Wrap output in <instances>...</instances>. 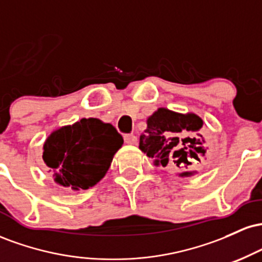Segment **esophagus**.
<instances>
[{"mask_svg": "<svg viewBox=\"0 0 262 262\" xmlns=\"http://www.w3.org/2000/svg\"><path fill=\"white\" fill-rule=\"evenodd\" d=\"M124 141L127 144H137L138 138L134 134H125L124 135Z\"/></svg>", "mask_w": 262, "mask_h": 262, "instance_id": "34e87169", "label": "esophagus"}]
</instances>
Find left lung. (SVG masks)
Masks as SVG:
<instances>
[{"mask_svg": "<svg viewBox=\"0 0 262 262\" xmlns=\"http://www.w3.org/2000/svg\"><path fill=\"white\" fill-rule=\"evenodd\" d=\"M203 121L193 113L181 114L159 108L148 118V128L140 135L139 149L155 165L182 170L179 176H191L183 171L202 161L206 154L201 128Z\"/></svg>", "mask_w": 262, "mask_h": 262, "instance_id": "1", "label": "left lung"}]
</instances>
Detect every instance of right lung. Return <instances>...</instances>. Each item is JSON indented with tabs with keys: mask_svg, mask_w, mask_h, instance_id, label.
I'll use <instances>...</instances> for the list:
<instances>
[{
	"mask_svg": "<svg viewBox=\"0 0 262 262\" xmlns=\"http://www.w3.org/2000/svg\"><path fill=\"white\" fill-rule=\"evenodd\" d=\"M122 145V135L112 124L82 118L48 137L43 160L59 185L87 189L103 179Z\"/></svg>",
	"mask_w": 262,
	"mask_h": 262,
	"instance_id": "right-lung-1",
	"label": "right lung"
}]
</instances>
